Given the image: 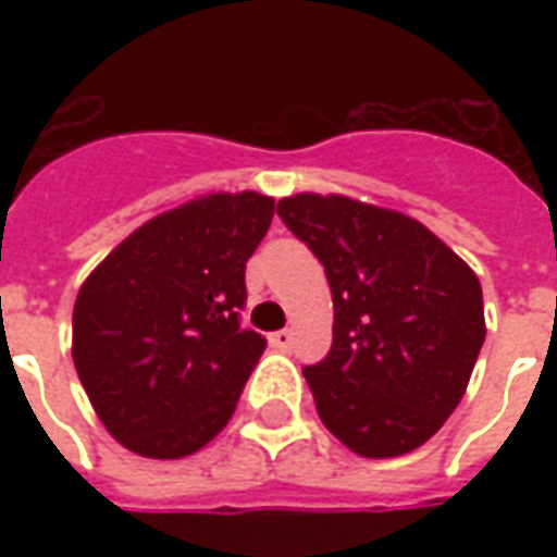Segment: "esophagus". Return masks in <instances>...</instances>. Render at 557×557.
I'll list each match as a JSON object with an SVG mask.
<instances>
[{
	"instance_id": "esophagus-1",
	"label": "esophagus",
	"mask_w": 557,
	"mask_h": 557,
	"mask_svg": "<svg viewBox=\"0 0 557 557\" xmlns=\"http://www.w3.org/2000/svg\"><path fill=\"white\" fill-rule=\"evenodd\" d=\"M292 343H295V334H292L289 327H283V331H274V334H271V346H274V349H292Z\"/></svg>"
}]
</instances>
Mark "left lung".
<instances>
[{"label":"left lung","mask_w":557,"mask_h":557,"mask_svg":"<svg viewBox=\"0 0 557 557\" xmlns=\"http://www.w3.org/2000/svg\"><path fill=\"white\" fill-rule=\"evenodd\" d=\"M277 214L334 298L331 351L304 367L319 418L355 454H409L466 394L486 337L478 274L414 218L349 196H286Z\"/></svg>","instance_id":"obj_1"}]
</instances>
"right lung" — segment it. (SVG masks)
Wrapping results in <instances>:
<instances>
[{
	"mask_svg": "<svg viewBox=\"0 0 557 557\" xmlns=\"http://www.w3.org/2000/svg\"><path fill=\"white\" fill-rule=\"evenodd\" d=\"M274 199L199 196L131 232L74 304V367L98 418L148 459L206 447L242 397L265 337L242 327L244 268Z\"/></svg>",
	"mask_w": 557,
	"mask_h": 557,
	"instance_id": "right-lung-1",
	"label": "right lung"
}]
</instances>
